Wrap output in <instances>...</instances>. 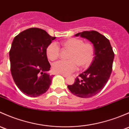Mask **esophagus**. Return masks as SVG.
Here are the masks:
<instances>
[{
    "label": "esophagus",
    "mask_w": 129,
    "mask_h": 129,
    "mask_svg": "<svg viewBox=\"0 0 129 129\" xmlns=\"http://www.w3.org/2000/svg\"><path fill=\"white\" fill-rule=\"evenodd\" d=\"M60 75H62V77H65V78H66V77H67V75H63V74H60Z\"/></svg>",
    "instance_id": "esophagus-1"
}]
</instances>
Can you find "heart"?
<instances>
[{
    "label": "heart",
    "mask_w": 129,
    "mask_h": 129,
    "mask_svg": "<svg viewBox=\"0 0 129 129\" xmlns=\"http://www.w3.org/2000/svg\"><path fill=\"white\" fill-rule=\"evenodd\" d=\"M65 49L70 50L67 60H59L52 66L53 70L57 74L69 75L77 69L78 65L81 68L89 67L94 58V47L91 43H83L80 39L71 38L61 42ZM60 48L55 42L51 43L46 49L47 57L51 60L58 58Z\"/></svg>",
    "instance_id": "heart-1"
}]
</instances>
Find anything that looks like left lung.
Returning a JSON list of instances; mask_svg holds the SVG:
<instances>
[{"label": "left lung", "instance_id": "obj_1", "mask_svg": "<svg viewBox=\"0 0 129 129\" xmlns=\"http://www.w3.org/2000/svg\"><path fill=\"white\" fill-rule=\"evenodd\" d=\"M75 36L88 40L94 46V57L89 68L67 87L77 96L88 98L100 93L108 82L112 69L114 53L109 41L96 31L78 33Z\"/></svg>", "mask_w": 129, "mask_h": 129}]
</instances>
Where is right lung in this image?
Segmentation results:
<instances>
[{
	"mask_svg": "<svg viewBox=\"0 0 129 129\" xmlns=\"http://www.w3.org/2000/svg\"><path fill=\"white\" fill-rule=\"evenodd\" d=\"M55 39L37 28L26 29L13 39L9 52L11 73L17 87L28 96H39L49 88L52 75L48 73L46 49Z\"/></svg>",
	"mask_w": 129,
	"mask_h": 129,
	"instance_id": "add662e5",
	"label": "right lung"
}]
</instances>
